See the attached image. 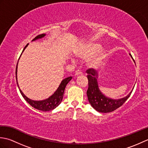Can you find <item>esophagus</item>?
Listing matches in <instances>:
<instances>
[{"instance_id":"esophagus-1","label":"esophagus","mask_w":148,"mask_h":148,"mask_svg":"<svg viewBox=\"0 0 148 148\" xmlns=\"http://www.w3.org/2000/svg\"><path fill=\"white\" fill-rule=\"evenodd\" d=\"M81 75H83V72L79 70H77V71H76V72H75V76H81Z\"/></svg>"}]
</instances>
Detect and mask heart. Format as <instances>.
Masks as SVG:
<instances>
[{
	"mask_svg": "<svg viewBox=\"0 0 148 148\" xmlns=\"http://www.w3.org/2000/svg\"><path fill=\"white\" fill-rule=\"evenodd\" d=\"M101 47L95 43H90L78 51L76 55L83 60H88V64L90 67L98 68L102 64L106 57L104 52L100 51Z\"/></svg>",
	"mask_w": 148,
	"mask_h": 148,
	"instance_id": "obj_1",
	"label": "heart"
}]
</instances>
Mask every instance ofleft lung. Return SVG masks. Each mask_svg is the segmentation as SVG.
I'll use <instances>...</instances> for the list:
<instances>
[{
  "label": "left lung",
  "instance_id": "obj_1",
  "mask_svg": "<svg viewBox=\"0 0 148 148\" xmlns=\"http://www.w3.org/2000/svg\"><path fill=\"white\" fill-rule=\"evenodd\" d=\"M132 56V55H130ZM87 78L88 80V88L87 90V96L91 106L96 111L100 112H110L114 111L121 107L128 99L132 91L124 98L114 100L108 98L99 90L97 78L98 74L93 69L90 68L86 71Z\"/></svg>",
  "mask_w": 148,
  "mask_h": 148
}]
</instances>
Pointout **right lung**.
<instances>
[{
    "label": "right lung",
    "instance_id": "obj_1",
    "mask_svg": "<svg viewBox=\"0 0 148 148\" xmlns=\"http://www.w3.org/2000/svg\"><path fill=\"white\" fill-rule=\"evenodd\" d=\"M45 36V34H40V35L37 36L32 40H35L37 39L42 38V37ZM28 45H29V44H27V45L25 46V47L23 51H24V49L26 48V47L28 46ZM17 65L18 64L16 65V83L18 86V84L17 82ZM71 79H72V77H69L65 78V79H64L62 81L60 84V86L58 88V89L56 90V92L53 93L51 97H49L48 99L44 100H40V101H35V100H32L29 99L28 97H27L24 95L23 92H21V90L20 89L19 86H18V88L20 90V92L21 94V95L23 96L24 99L31 106H32L33 108H34L35 109L39 110V111H49L55 109L56 107L58 106L60 103H61L63 99V96H64V91H65L66 85H67V83L71 80Z\"/></svg>",
    "mask_w": 148,
    "mask_h": 148
}]
</instances>
